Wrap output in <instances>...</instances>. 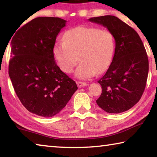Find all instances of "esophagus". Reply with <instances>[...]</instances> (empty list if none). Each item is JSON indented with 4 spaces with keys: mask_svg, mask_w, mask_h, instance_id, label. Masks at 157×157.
<instances>
[{
    "mask_svg": "<svg viewBox=\"0 0 157 157\" xmlns=\"http://www.w3.org/2000/svg\"><path fill=\"white\" fill-rule=\"evenodd\" d=\"M77 84H78V86L79 88H81V87H84L85 86H87V84L86 82H77Z\"/></svg>",
    "mask_w": 157,
    "mask_h": 157,
    "instance_id": "obj_1",
    "label": "esophagus"
}]
</instances>
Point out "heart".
<instances>
[{
    "mask_svg": "<svg viewBox=\"0 0 157 157\" xmlns=\"http://www.w3.org/2000/svg\"><path fill=\"white\" fill-rule=\"evenodd\" d=\"M114 50V38L109 30L81 25L66 31L63 41L54 44L52 52L59 68L66 73L73 72L80 59L75 76L89 79L107 70Z\"/></svg>",
    "mask_w": 157,
    "mask_h": 157,
    "instance_id": "heart-1",
    "label": "heart"
}]
</instances>
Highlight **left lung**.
I'll list each match as a JSON object with an SVG mask.
<instances>
[{
	"instance_id": "8db88e82",
	"label": "left lung",
	"mask_w": 157,
	"mask_h": 157,
	"mask_svg": "<svg viewBox=\"0 0 157 157\" xmlns=\"http://www.w3.org/2000/svg\"><path fill=\"white\" fill-rule=\"evenodd\" d=\"M89 21L107 28L116 42L112 62L98 82L102 94L96 102L107 113L124 112L139 102L145 88L149 62L144 45L136 32L118 17L107 15Z\"/></svg>"
}]
</instances>
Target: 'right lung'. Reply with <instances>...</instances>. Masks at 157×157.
Segmentation results:
<instances>
[{
    "instance_id": "right-lung-1",
    "label": "right lung",
    "mask_w": 157,
    "mask_h": 157,
    "mask_svg": "<svg viewBox=\"0 0 157 157\" xmlns=\"http://www.w3.org/2000/svg\"><path fill=\"white\" fill-rule=\"evenodd\" d=\"M66 21L37 17L21 27L11 41L9 75L22 105L42 117L59 113L78 89L53 55L57 36Z\"/></svg>"
}]
</instances>
